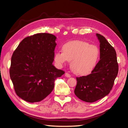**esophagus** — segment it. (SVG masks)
Masks as SVG:
<instances>
[{"mask_svg": "<svg viewBox=\"0 0 128 128\" xmlns=\"http://www.w3.org/2000/svg\"><path fill=\"white\" fill-rule=\"evenodd\" d=\"M65 76H66V77H68V78H69L71 76L70 74H69L68 73H66V74H65Z\"/></svg>", "mask_w": 128, "mask_h": 128, "instance_id": "1", "label": "esophagus"}]
</instances>
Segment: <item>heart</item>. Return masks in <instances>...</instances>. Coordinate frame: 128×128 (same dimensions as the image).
I'll use <instances>...</instances> for the list:
<instances>
[{
	"label": "heart",
	"mask_w": 128,
	"mask_h": 128,
	"mask_svg": "<svg viewBox=\"0 0 128 128\" xmlns=\"http://www.w3.org/2000/svg\"><path fill=\"white\" fill-rule=\"evenodd\" d=\"M62 52H57L54 60L59 66L70 61V68L74 73L86 75L90 73L98 62L100 51L96 46L82 41L68 42L62 46Z\"/></svg>",
	"instance_id": "1"
}]
</instances>
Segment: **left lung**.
Segmentation results:
<instances>
[{
    "label": "left lung",
    "mask_w": 128,
    "mask_h": 128,
    "mask_svg": "<svg viewBox=\"0 0 128 128\" xmlns=\"http://www.w3.org/2000/svg\"><path fill=\"white\" fill-rule=\"evenodd\" d=\"M100 41V60L91 73L76 77L74 94L81 100L94 102L108 95L112 90L119 70L115 50L101 34Z\"/></svg>",
    "instance_id": "1"
}]
</instances>
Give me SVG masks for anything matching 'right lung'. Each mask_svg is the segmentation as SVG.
Here are the masks:
<instances>
[{
    "mask_svg": "<svg viewBox=\"0 0 128 128\" xmlns=\"http://www.w3.org/2000/svg\"><path fill=\"white\" fill-rule=\"evenodd\" d=\"M56 38L40 33L24 38L13 52L9 74L18 96L31 103L49 94L65 72L52 65Z\"/></svg>",
    "mask_w": 128,
    "mask_h": 128,
    "instance_id": "right-lung-1",
    "label": "right lung"
}]
</instances>
